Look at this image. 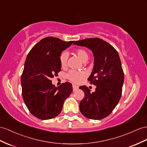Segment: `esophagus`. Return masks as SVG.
Masks as SVG:
<instances>
[{"label":"esophagus","mask_w":147,"mask_h":147,"mask_svg":"<svg viewBox=\"0 0 147 147\" xmlns=\"http://www.w3.org/2000/svg\"><path fill=\"white\" fill-rule=\"evenodd\" d=\"M78 86H76V85H75V84H73V91H76V90H77L78 89Z\"/></svg>","instance_id":"obj_1"}]
</instances>
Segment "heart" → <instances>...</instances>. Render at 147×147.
Instances as JSON below:
<instances>
[{"mask_svg": "<svg viewBox=\"0 0 147 147\" xmlns=\"http://www.w3.org/2000/svg\"><path fill=\"white\" fill-rule=\"evenodd\" d=\"M75 54H76L79 58H80L82 61L86 62L89 58V54L88 51L83 48H77L74 51ZM68 56L66 52H63L59 56V62L60 65L62 67H65L67 66V61ZM86 76V74L84 72L82 71H76V70H70L67 74V78L69 80L72 81L75 83H78L80 82L81 80H82Z\"/></svg>", "mask_w": 147, "mask_h": 147, "instance_id": "heart-1", "label": "heart"}]
</instances>
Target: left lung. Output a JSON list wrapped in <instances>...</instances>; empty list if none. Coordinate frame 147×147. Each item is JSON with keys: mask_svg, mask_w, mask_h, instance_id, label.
<instances>
[{"mask_svg": "<svg viewBox=\"0 0 147 147\" xmlns=\"http://www.w3.org/2000/svg\"><path fill=\"white\" fill-rule=\"evenodd\" d=\"M74 44L88 48L94 57L93 69L88 80L96 86V91L91 92L86 86H80L84 92L80 104V111L89 119H104L111 114L122 96L124 73L118 52L99 38L76 41Z\"/></svg>", "mask_w": 147, "mask_h": 147, "instance_id": "obj_1", "label": "left lung"}]
</instances>
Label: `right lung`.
Here are the masks:
<instances>
[{"mask_svg":"<svg viewBox=\"0 0 147 147\" xmlns=\"http://www.w3.org/2000/svg\"><path fill=\"white\" fill-rule=\"evenodd\" d=\"M74 41L48 36L28 53L21 76L22 97L30 112L38 119L48 120L59 115L73 91L70 82L57 88L52 84L51 78L58 76L61 67L60 55Z\"/></svg>","mask_w":147,"mask_h":147,"instance_id":"1","label":"right lung"}]
</instances>
